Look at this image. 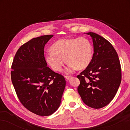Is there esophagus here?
I'll return each mask as SVG.
<instances>
[{
  "instance_id": "esophagus-1",
  "label": "esophagus",
  "mask_w": 130,
  "mask_h": 130,
  "mask_svg": "<svg viewBox=\"0 0 130 130\" xmlns=\"http://www.w3.org/2000/svg\"><path fill=\"white\" fill-rule=\"evenodd\" d=\"M65 77L67 80H70L71 78V76H65Z\"/></svg>"
}]
</instances>
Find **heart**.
<instances>
[{"label":"heart","mask_w":130,"mask_h":130,"mask_svg":"<svg viewBox=\"0 0 130 130\" xmlns=\"http://www.w3.org/2000/svg\"><path fill=\"white\" fill-rule=\"evenodd\" d=\"M93 48L89 40L84 37L63 38L55 42L51 50L46 53V62L54 71H60L68 63L65 72L70 73L76 69L86 68L92 60Z\"/></svg>","instance_id":"obj_1"}]
</instances>
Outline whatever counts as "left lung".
<instances>
[{"label":"left lung","mask_w":130,"mask_h":130,"mask_svg":"<svg viewBox=\"0 0 130 130\" xmlns=\"http://www.w3.org/2000/svg\"><path fill=\"white\" fill-rule=\"evenodd\" d=\"M94 53L90 63L77 76L80 80L77 92L83 102L94 109L108 105L114 98L122 79L121 67L117 53L107 40L93 32Z\"/></svg>","instance_id":"left-lung-1"}]
</instances>
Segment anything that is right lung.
<instances>
[{
  "instance_id": "right-lung-1",
  "label": "right lung",
  "mask_w": 130,
  "mask_h": 130,
  "mask_svg": "<svg viewBox=\"0 0 130 130\" xmlns=\"http://www.w3.org/2000/svg\"><path fill=\"white\" fill-rule=\"evenodd\" d=\"M53 35L34 38L16 52L11 77L24 106L34 114L48 116L60 106L66 81L47 66L44 47Z\"/></svg>"
}]
</instances>
